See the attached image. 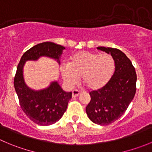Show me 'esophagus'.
Here are the masks:
<instances>
[{
  "label": "esophagus",
  "instance_id": "obj_1",
  "mask_svg": "<svg viewBox=\"0 0 152 152\" xmlns=\"http://www.w3.org/2000/svg\"><path fill=\"white\" fill-rule=\"evenodd\" d=\"M79 94H80V91L78 90H73V92H72V96H73V97H77Z\"/></svg>",
  "mask_w": 152,
  "mask_h": 152
}]
</instances>
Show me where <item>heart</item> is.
Listing matches in <instances>:
<instances>
[{
  "label": "heart",
  "instance_id": "b5f03b06",
  "mask_svg": "<svg viewBox=\"0 0 152 152\" xmlns=\"http://www.w3.org/2000/svg\"><path fill=\"white\" fill-rule=\"evenodd\" d=\"M115 69V59L110 54L81 51L70 58L68 64L61 66L63 79L73 86L79 76L91 90H100L110 81Z\"/></svg>",
  "mask_w": 152,
  "mask_h": 152
}]
</instances>
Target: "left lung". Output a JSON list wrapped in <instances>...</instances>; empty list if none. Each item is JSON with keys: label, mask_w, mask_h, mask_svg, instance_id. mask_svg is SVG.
Segmentation results:
<instances>
[{"label": "left lung", "mask_w": 152, "mask_h": 152, "mask_svg": "<svg viewBox=\"0 0 152 152\" xmlns=\"http://www.w3.org/2000/svg\"><path fill=\"white\" fill-rule=\"evenodd\" d=\"M97 49L111 54L115 62V69L106 86L90 92L91 101L86 110L92 122L108 125L123 115L134 99L137 74L130 60L121 50L103 46Z\"/></svg>", "instance_id": "left-lung-1"}]
</instances>
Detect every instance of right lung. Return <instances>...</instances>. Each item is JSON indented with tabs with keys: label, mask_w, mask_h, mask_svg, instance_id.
I'll use <instances>...</instances> for the list:
<instances>
[{
	"label": "right lung",
	"mask_w": 152,
	"mask_h": 152,
	"mask_svg": "<svg viewBox=\"0 0 152 152\" xmlns=\"http://www.w3.org/2000/svg\"><path fill=\"white\" fill-rule=\"evenodd\" d=\"M64 49V46L52 42L39 43L24 53L17 66L14 87L21 108L31 121L39 125H51L61 119L72 98V92L64 91L58 81L52 82L44 89H31L24 79V65L28 61H37L40 57L55 59L60 64Z\"/></svg>",
	"instance_id": "right-lung-1"
}]
</instances>
